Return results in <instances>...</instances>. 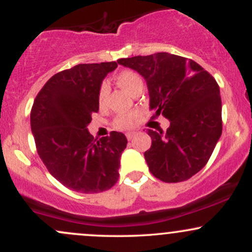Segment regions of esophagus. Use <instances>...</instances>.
<instances>
[{
  "label": "esophagus",
  "mask_w": 252,
  "mask_h": 252,
  "mask_svg": "<svg viewBox=\"0 0 252 252\" xmlns=\"http://www.w3.org/2000/svg\"><path fill=\"white\" fill-rule=\"evenodd\" d=\"M136 135V132H126V138H128V140L130 141V140H132V138H134V136Z\"/></svg>",
  "instance_id": "obj_1"
}]
</instances>
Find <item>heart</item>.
Wrapping results in <instances>:
<instances>
[{
	"label": "heart",
	"instance_id": "obj_1",
	"mask_svg": "<svg viewBox=\"0 0 252 252\" xmlns=\"http://www.w3.org/2000/svg\"><path fill=\"white\" fill-rule=\"evenodd\" d=\"M116 83L118 86H121L124 91L132 94L137 91H142L143 89V79L137 72L131 70H124L116 76ZM109 88L106 84H102L99 90H98V105L99 108H103L105 105L106 99H108ZM138 120V112L131 111L128 114L118 115L114 121V126L120 130H128L134 126L136 121Z\"/></svg>",
	"mask_w": 252,
	"mask_h": 252
}]
</instances>
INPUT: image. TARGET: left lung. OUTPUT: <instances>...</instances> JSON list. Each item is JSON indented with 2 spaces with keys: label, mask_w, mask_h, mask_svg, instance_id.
Returning <instances> with one entry per match:
<instances>
[{
  "label": "left lung",
  "mask_w": 252,
  "mask_h": 252,
  "mask_svg": "<svg viewBox=\"0 0 252 252\" xmlns=\"http://www.w3.org/2000/svg\"><path fill=\"white\" fill-rule=\"evenodd\" d=\"M118 63L147 82L153 118L169 120L167 131L148 130L144 153L150 173L164 182L189 180L210 160L221 135V99L216 79L199 63L166 52L123 58Z\"/></svg>",
  "instance_id": "8db88e82"
}]
</instances>
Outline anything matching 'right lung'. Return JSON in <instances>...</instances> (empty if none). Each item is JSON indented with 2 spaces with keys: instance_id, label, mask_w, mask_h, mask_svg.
<instances>
[{
  "instance_id": "obj_1",
  "label": "right lung",
  "mask_w": 252,
  "mask_h": 252,
  "mask_svg": "<svg viewBox=\"0 0 252 252\" xmlns=\"http://www.w3.org/2000/svg\"><path fill=\"white\" fill-rule=\"evenodd\" d=\"M116 62L79 63L54 74L40 90L31 111L37 154L60 184L79 193L108 190L118 180L126 137L111 131L94 138L88 126L98 112V90Z\"/></svg>"
}]
</instances>
